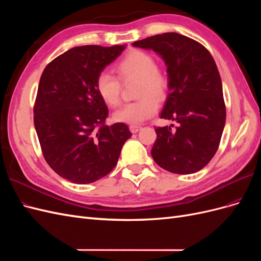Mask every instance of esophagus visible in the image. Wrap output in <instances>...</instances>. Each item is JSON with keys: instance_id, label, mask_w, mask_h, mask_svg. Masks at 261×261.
I'll return each instance as SVG.
<instances>
[{"instance_id": "1", "label": "esophagus", "mask_w": 261, "mask_h": 261, "mask_svg": "<svg viewBox=\"0 0 261 261\" xmlns=\"http://www.w3.org/2000/svg\"><path fill=\"white\" fill-rule=\"evenodd\" d=\"M140 128H141V126H139V125H130V126H129V129H130V132H132V133H134V134L137 133Z\"/></svg>"}]
</instances>
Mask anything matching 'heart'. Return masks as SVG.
I'll return each mask as SVG.
<instances>
[{"mask_svg": "<svg viewBox=\"0 0 261 261\" xmlns=\"http://www.w3.org/2000/svg\"><path fill=\"white\" fill-rule=\"evenodd\" d=\"M115 72L124 84L137 82L135 97L139 99L115 111L114 121L130 125L140 124L158 111V101L167 99L170 88L169 78L156 67V62L151 54L141 50H132L116 63ZM118 80L115 76L102 72L94 82V88L100 99L112 108L121 102L122 85Z\"/></svg>", "mask_w": 261, "mask_h": 261, "instance_id": "heart-1", "label": "heart"}]
</instances>
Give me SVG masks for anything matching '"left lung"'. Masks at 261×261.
<instances>
[{
    "mask_svg": "<svg viewBox=\"0 0 261 261\" xmlns=\"http://www.w3.org/2000/svg\"><path fill=\"white\" fill-rule=\"evenodd\" d=\"M133 45L151 49L164 60L170 93L160 117L178 123L175 132L168 126L155 127L153 160L176 174L198 172L216 154L225 125L222 83L215 60L201 43L176 33L151 36Z\"/></svg>",
    "mask_w": 261,
    "mask_h": 261,
    "instance_id": "left-lung-1",
    "label": "left lung"
}]
</instances>
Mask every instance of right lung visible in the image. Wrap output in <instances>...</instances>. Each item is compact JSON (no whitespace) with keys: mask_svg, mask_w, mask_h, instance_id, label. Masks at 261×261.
<instances>
[{"mask_svg":"<svg viewBox=\"0 0 261 261\" xmlns=\"http://www.w3.org/2000/svg\"><path fill=\"white\" fill-rule=\"evenodd\" d=\"M125 45H82L45 66L34 106V123L50 168L75 184L111 172L132 134L124 123L106 124L107 105L94 88L97 76Z\"/></svg>","mask_w":261,"mask_h":261,"instance_id":"right-lung-1","label":"right lung"}]
</instances>
